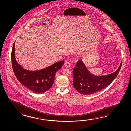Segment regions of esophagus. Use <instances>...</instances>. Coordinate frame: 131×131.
I'll return each mask as SVG.
<instances>
[{
	"label": "esophagus",
	"instance_id": "obj_1",
	"mask_svg": "<svg viewBox=\"0 0 131 131\" xmlns=\"http://www.w3.org/2000/svg\"><path fill=\"white\" fill-rule=\"evenodd\" d=\"M64 66L66 67H70V63L68 61H67L64 63Z\"/></svg>",
	"mask_w": 131,
	"mask_h": 131
}]
</instances>
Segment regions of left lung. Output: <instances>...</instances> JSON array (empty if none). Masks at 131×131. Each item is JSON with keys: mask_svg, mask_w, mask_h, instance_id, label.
Wrapping results in <instances>:
<instances>
[{"mask_svg": "<svg viewBox=\"0 0 131 131\" xmlns=\"http://www.w3.org/2000/svg\"><path fill=\"white\" fill-rule=\"evenodd\" d=\"M122 63L117 70L107 75L95 76L91 74L83 62L79 60L73 69V86L78 92L84 95L95 94L106 88L117 77Z\"/></svg>", "mask_w": 131, "mask_h": 131, "instance_id": "obj_1", "label": "left lung"}]
</instances>
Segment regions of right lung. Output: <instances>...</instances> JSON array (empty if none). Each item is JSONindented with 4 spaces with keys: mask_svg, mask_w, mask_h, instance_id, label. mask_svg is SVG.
Listing matches in <instances>:
<instances>
[{
    "mask_svg": "<svg viewBox=\"0 0 131 131\" xmlns=\"http://www.w3.org/2000/svg\"><path fill=\"white\" fill-rule=\"evenodd\" d=\"M15 42L14 43L11 60L14 74L21 84L37 94L47 91L52 86L55 74L61 69L64 61H59L47 68L37 71H29L18 64L15 58Z\"/></svg>",
    "mask_w": 131,
    "mask_h": 131,
    "instance_id": "add662e5",
    "label": "right lung"
}]
</instances>
